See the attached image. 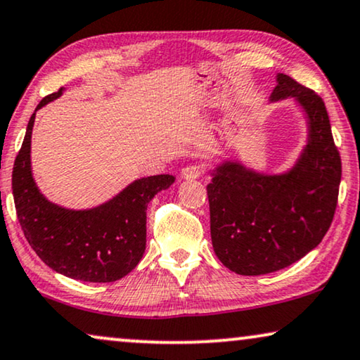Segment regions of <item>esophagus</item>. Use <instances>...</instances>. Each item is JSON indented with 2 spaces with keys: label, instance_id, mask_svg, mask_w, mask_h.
I'll list each match as a JSON object with an SVG mask.
<instances>
[{
  "label": "esophagus",
  "instance_id": "obj_1",
  "mask_svg": "<svg viewBox=\"0 0 360 360\" xmlns=\"http://www.w3.org/2000/svg\"><path fill=\"white\" fill-rule=\"evenodd\" d=\"M205 172V165H189L188 167H184L183 174L184 179H199Z\"/></svg>",
  "mask_w": 360,
  "mask_h": 360
}]
</instances>
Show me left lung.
I'll return each mask as SVG.
<instances>
[{
  "label": "left lung",
  "instance_id": "left-lung-1",
  "mask_svg": "<svg viewBox=\"0 0 360 360\" xmlns=\"http://www.w3.org/2000/svg\"><path fill=\"white\" fill-rule=\"evenodd\" d=\"M295 97L309 120V141L293 169L263 176L225 162L207 186L215 255L229 270L266 275L318 247L334 219L341 156L323 98L290 75H278L271 100Z\"/></svg>",
  "mask_w": 360,
  "mask_h": 360
}]
</instances>
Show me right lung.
<instances>
[{
    "label": "right lung",
    "instance_id": "right-lung-1",
    "mask_svg": "<svg viewBox=\"0 0 360 360\" xmlns=\"http://www.w3.org/2000/svg\"><path fill=\"white\" fill-rule=\"evenodd\" d=\"M47 95L36 110L59 97ZM36 113L13 167V195L19 225L37 257L52 270L74 280L110 283L128 275L146 248V207L174 176L138 179L117 198L90 210H69L51 204L39 193L31 172V135Z\"/></svg>",
    "mask_w": 360,
    "mask_h": 360
}]
</instances>
